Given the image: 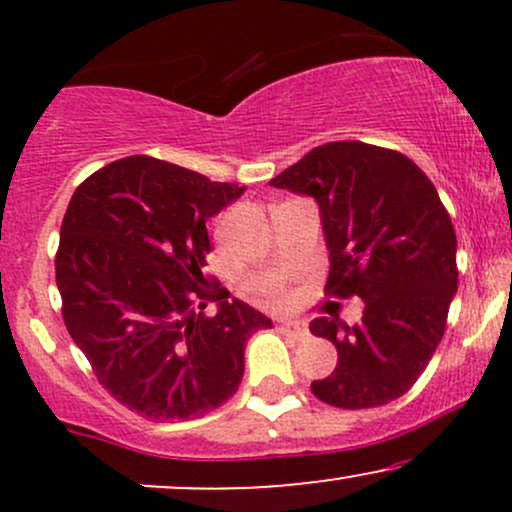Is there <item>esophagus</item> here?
<instances>
[{
  "label": "esophagus",
  "instance_id": "obj_1",
  "mask_svg": "<svg viewBox=\"0 0 512 512\" xmlns=\"http://www.w3.org/2000/svg\"><path fill=\"white\" fill-rule=\"evenodd\" d=\"M276 327H279L284 334H291V337H296V339L308 337V325L301 320H281Z\"/></svg>",
  "mask_w": 512,
  "mask_h": 512
}]
</instances>
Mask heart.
Instances as JSON below:
<instances>
[{"label":"heart","instance_id":"obj_1","mask_svg":"<svg viewBox=\"0 0 512 512\" xmlns=\"http://www.w3.org/2000/svg\"><path fill=\"white\" fill-rule=\"evenodd\" d=\"M272 301L274 303H281V301H284V293H279V291L272 293Z\"/></svg>","mask_w":512,"mask_h":512}]
</instances>
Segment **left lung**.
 I'll return each instance as SVG.
<instances>
[{
	"mask_svg": "<svg viewBox=\"0 0 512 512\" xmlns=\"http://www.w3.org/2000/svg\"><path fill=\"white\" fill-rule=\"evenodd\" d=\"M269 185L317 199L332 262L325 293L366 303L351 327L332 310L310 322L339 354L313 395L339 409L402 397L436 354L457 291L455 228L433 182L395 149L330 142Z\"/></svg>",
	"mask_w": 512,
	"mask_h": 512,
	"instance_id": "left-lung-1",
	"label": "left lung"
}]
</instances>
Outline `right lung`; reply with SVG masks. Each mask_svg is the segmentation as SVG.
Returning a JSON list of instances; mask_svg holds the SVG:
<instances>
[{
    "mask_svg": "<svg viewBox=\"0 0 512 512\" xmlns=\"http://www.w3.org/2000/svg\"><path fill=\"white\" fill-rule=\"evenodd\" d=\"M243 195L231 182L127 156L74 190L55 279L62 317L93 375L146 419H197L238 392L245 342L272 320L204 274L207 219ZM209 300L214 316L202 314Z\"/></svg>",
    "mask_w": 512,
    "mask_h": 512,
    "instance_id": "right-lung-1",
    "label": "right lung"
}]
</instances>
